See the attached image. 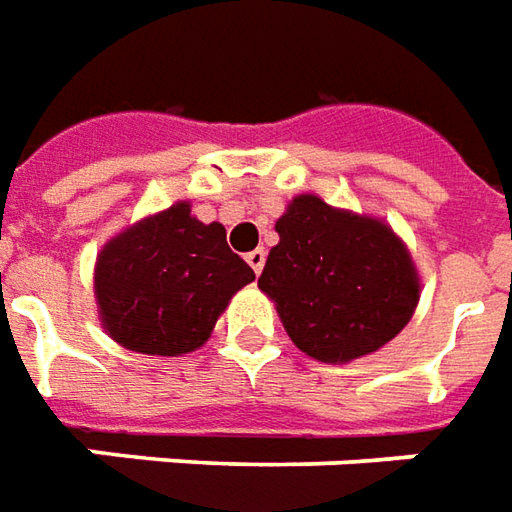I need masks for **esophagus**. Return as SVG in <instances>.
Masks as SVG:
<instances>
[{
	"label": "esophagus",
	"mask_w": 512,
	"mask_h": 512,
	"mask_svg": "<svg viewBox=\"0 0 512 512\" xmlns=\"http://www.w3.org/2000/svg\"><path fill=\"white\" fill-rule=\"evenodd\" d=\"M246 263L252 266V271H255V274H260V271H263V266H266V252H263V249L249 252V255H246Z\"/></svg>",
	"instance_id": "esophagus-1"
}]
</instances>
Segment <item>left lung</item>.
Wrapping results in <instances>:
<instances>
[{
	"mask_svg": "<svg viewBox=\"0 0 512 512\" xmlns=\"http://www.w3.org/2000/svg\"><path fill=\"white\" fill-rule=\"evenodd\" d=\"M274 230L280 244L257 288L305 355L349 363L405 330L421 285L405 241L385 221L299 194Z\"/></svg>",
	"mask_w": 512,
	"mask_h": 512,
	"instance_id": "obj_1",
	"label": "left lung"
}]
</instances>
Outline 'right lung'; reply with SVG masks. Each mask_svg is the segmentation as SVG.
I'll use <instances>...</instances> for the list:
<instances>
[{"mask_svg":"<svg viewBox=\"0 0 512 512\" xmlns=\"http://www.w3.org/2000/svg\"><path fill=\"white\" fill-rule=\"evenodd\" d=\"M255 271L227 246L219 221L202 224L188 202L132 224L96 257L102 327L124 349L177 357L210 338L230 299Z\"/></svg>","mask_w":512,"mask_h":512,"instance_id":"right-lung-1","label":"right lung"}]
</instances>
